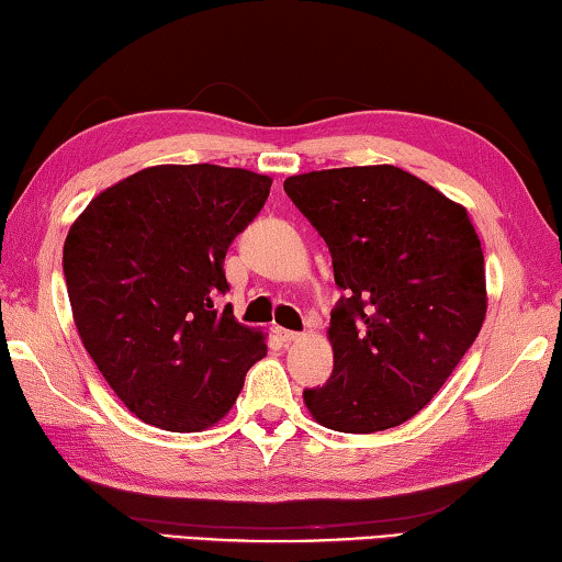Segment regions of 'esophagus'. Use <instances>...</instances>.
Returning <instances> with one entry per match:
<instances>
[{"label": "esophagus", "mask_w": 562, "mask_h": 562, "mask_svg": "<svg viewBox=\"0 0 562 562\" xmlns=\"http://www.w3.org/2000/svg\"><path fill=\"white\" fill-rule=\"evenodd\" d=\"M276 336H279V340H283V342H296V340L303 338V333L286 330V328H276Z\"/></svg>", "instance_id": "34e87169"}]
</instances>
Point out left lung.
Instances as JSON below:
<instances>
[{
    "label": "left lung",
    "instance_id": "8db88e82",
    "mask_svg": "<svg viewBox=\"0 0 562 562\" xmlns=\"http://www.w3.org/2000/svg\"><path fill=\"white\" fill-rule=\"evenodd\" d=\"M346 291L330 313L333 375L303 392L318 425L372 435L429 405L486 318V271L467 210L395 165L293 175Z\"/></svg>",
    "mask_w": 562,
    "mask_h": 562
}]
</instances>
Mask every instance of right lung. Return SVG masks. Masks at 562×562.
Returning a JSON list of instances; mask_svg holds the SVG:
<instances>
[{"instance_id": "right-lung-1", "label": "right lung", "mask_w": 562, "mask_h": 562, "mask_svg": "<svg viewBox=\"0 0 562 562\" xmlns=\"http://www.w3.org/2000/svg\"><path fill=\"white\" fill-rule=\"evenodd\" d=\"M241 167L155 165L108 187L68 229L64 276L83 348L123 405L167 431L214 427L266 356L214 301L224 256L269 196Z\"/></svg>"}]
</instances>
